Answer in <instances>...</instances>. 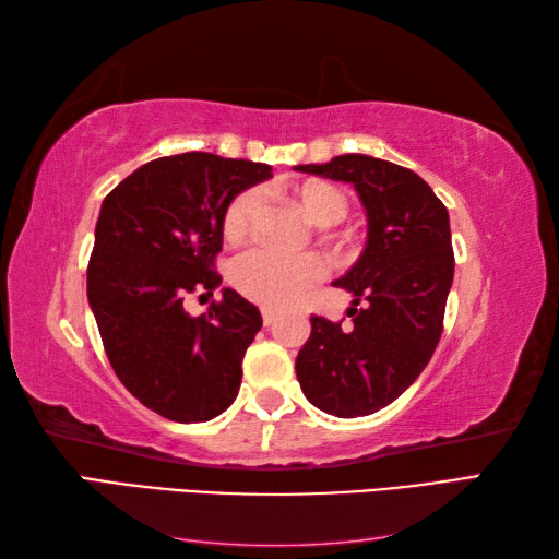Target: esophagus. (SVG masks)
<instances>
[{"label": "esophagus", "instance_id": "1", "mask_svg": "<svg viewBox=\"0 0 559 559\" xmlns=\"http://www.w3.org/2000/svg\"><path fill=\"white\" fill-rule=\"evenodd\" d=\"M261 319H264V326H271L273 322H276V312L264 307V310H261Z\"/></svg>", "mask_w": 559, "mask_h": 559}]
</instances>
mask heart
<instances>
[{"mask_svg": "<svg viewBox=\"0 0 559 559\" xmlns=\"http://www.w3.org/2000/svg\"><path fill=\"white\" fill-rule=\"evenodd\" d=\"M293 201L317 225H336L348 216L350 209L348 197L329 182H305L295 187ZM261 204L264 199L259 189H245L237 194L225 209L223 235L228 240H242L254 228ZM324 273L326 264L317 254L281 257L269 249H252L235 261L233 286L247 300L281 310L298 302Z\"/></svg>", "mask_w": 559, "mask_h": 559, "instance_id": "obj_1", "label": "heart"}]
</instances>
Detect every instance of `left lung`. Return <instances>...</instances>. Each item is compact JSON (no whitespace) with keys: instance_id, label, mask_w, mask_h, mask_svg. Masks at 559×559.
I'll use <instances>...</instances> for the list:
<instances>
[{"instance_id":"obj_1","label":"left lung","mask_w":559,"mask_h":559,"mask_svg":"<svg viewBox=\"0 0 559 559\" xmlns=\"http://www.w3.org/2000/svg\"><path fill=\"white\" fill-rule=\"evenodd\" d=\"M295 170L350 182L367 213L365 252L334 281L353 293V322L310 317L312 334L295 372L319 411L336 418L370 415L418 379L442 336L454 281L449 213L420 175L362 153Z\"/></svg>"}]
</instances>
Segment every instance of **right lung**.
I'll use <instances>...</instances> for the list:
<instances>
[{
	"label": "right lung",
	"mask_w": 559,
	"mask_h": 559,
	"mask_svg": "<svg viewBox=\"0 0 559 559\" xmlns=\"http://www.w3.org/2000/svg\"><path fill=\"white\" fill-rule=\"evenodd\" d=\"M266 177L264 163L192 151L141 165L103 199L88 305L115 374L163 418L204 423L237 396L259 310L230 288L209 314L182 302L221 286L225 209Z\"/></svg>",
	"instance_id": "right-lung-1"
}]
</instances>
